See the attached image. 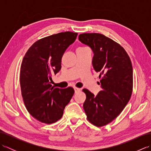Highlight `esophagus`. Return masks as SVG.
Listing matches in <instances>:
<instances>
[{
  "instance_id": "obj_1",
  "label": "esophagus",
  "mask_w": 151,
  "mask_h": 151,
  "mask_svg": "<svg viewBox=\"0 0 151 151\" xmlns=\"http://www.w3.org/2000/svg\"><path fill=\"white\" fill-rule=\"evenodd\" d=\"M74 90H75V93H77V92L81 91V89L78 88H76V87H74Z\"/></svg>"
}]
</instances>
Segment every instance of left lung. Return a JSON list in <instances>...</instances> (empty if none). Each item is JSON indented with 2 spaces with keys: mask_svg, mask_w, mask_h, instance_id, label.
Masks as SVG:
<instances>
[{
  "mask_svg": "<svg viewBox=\"0 0 151 151\" xmlns=\"http://www.w3.org/2000/svg\"><path fill=\"white\" fill-rule=\"evenodd\" d=\"M79 41L91 48L92 65L100 73L102 90L97 95L84 89L83 104L88 120L97 127L113 121L130 101L133 87V70L130 58L120 45L101 34H80Z\"/></svg>",
  "mask_w": 151,
  "mask_h": 151,
  "instance_id": "8db88e82",
  "label": "left lung"
}]
</instances>
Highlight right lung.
Masks as SVG:
<instances>
[{
    "label": "right lung",
    "instance_id": "right-lung-1",
    "mask_svg": "<svg viewBox=\"0 0 151 151\" xmlns=\"http://www.w3.org/2000/svg\"><path fill=\"white\" fill-rule=\"evenodd\" d=\"M78 34L65 32L44 37L32 45L22 60L20 84L28 111L42 123H55L75 93L74 89L54 88L52 75L58 73L66 49L75 42Z\"/></svg>",
    "mask_w": 151,
    "mask_h": 151
}]
</instances>
